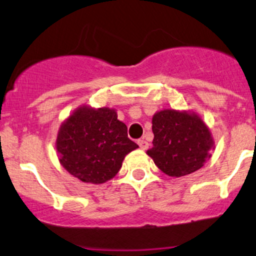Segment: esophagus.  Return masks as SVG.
<instances>
[{
    "label": "esophagus",
    "mask_w": 256,
    "mask_h": 256,
    "mask_svg": "<svg viewBox=\"0 0 256 256\" xmlns=\"http://www.w3.org/2000/svg\"><path fill=\"white\" fill-rule=\"evenodd\" d=\"M138 145H139V148H140L142 150H146V148H148V142H146V140H144V139H139Z\"/></svg>",
    "instance_id": "1"
}]
</instances>
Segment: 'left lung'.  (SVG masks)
Wrapping results in <instances>:
<instances>
[{
    "mask_svg": "<svg viewBox=\"0 0 256 256\" xmlns=\"http://www.w3.org/2000/svg\"><path fill=\"white\" fill-rule=\"evenodd\" d=\"M153 148L151 156L160 171L179 178L205 165L216 145L212 132L194 111L164 108L152 117Z\"/></svg>",
    "mask_w": 256,
    "mask_h": 256,
    "instance_id": "obj_1",
    "label": "left lung"
}]
</instances>
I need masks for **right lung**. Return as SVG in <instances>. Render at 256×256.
I'll list each match as a JSON object with an SVG mask.
<instances>
[{"label": "right lung", "instance_id": "obj_1", "mask_svg": "<svg viewBox=\"0 0 256 256\" xmlns=\"http://www.w3.org/2000/svg\"><path fill=\"white\" fill-rule=\"evenodd\" d=\"M54 146L60 165L71 176L94 185L114 178L125 156L138 148L114 108L85 104L60 124Z\"/></svg>", "mask_w": 256, "mask_h": 256}]
</instances>
